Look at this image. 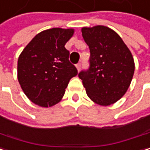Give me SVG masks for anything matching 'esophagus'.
I'll return each instance as SVG.
<instances>
[{
	"mask_svg": "<svg viewBox=\"0 0 150 150\" xmlns=\"http://www.w3.org/2000/svg\"><path fill=\"white\" fill-rule=\"evenodd\" d=\"M76 67H77V70L79 71H80V69H81V64H80V63L77 64V65H76Z\"/></svg>",
	"mask_w": 150,
	"mask_h": 150,
	"instance_id": "1",
	"label": "esophagus"
}]
</instances>
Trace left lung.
<instances>
[{
  "mask_svg": "<svg viewBox=\"0 0 150 150\" xmlns=\"http://www.w3.org/2000/svg\"><path fill=\"white\" fill-rule=\"evenodd\" d=\"M82 36L90 48V67L79 73L87 96L99 105L118 101L131 83L135 63L122 38L104 26L83 28Z\"/></svg>",
  "mask_w": 150,
  "mask_h": 150,
  "instance_id": "1",
  "label": "left lung"
}]
</instances>
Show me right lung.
I'll list each match as a JSON object with an SVG mask.
<instances>
[{
	"mask_svg": "<svg viewBox=\"0 0 150 150\" xmlns=\"http://www.w3.org/2000/svg\"><path fill=\"white\" fill-rule=\"evenodd\" d=\"M74 29L54 28L38 33L19 56L17 77L28 98L41 107H51L63 98L70 79L78 74L69 61L66 43Z\"/></svg>",
	"mask_w": 150,
	"mask_h": 150,
	"instance_id": "add662e5",
	"label": "right lung"
}]
</instances>
